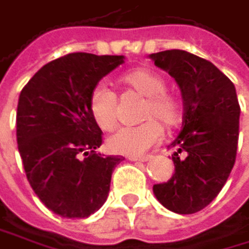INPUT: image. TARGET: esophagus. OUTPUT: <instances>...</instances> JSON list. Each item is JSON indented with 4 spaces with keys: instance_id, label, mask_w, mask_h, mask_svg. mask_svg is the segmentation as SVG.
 <instances>
[{
    "instance_id": "1",
    "label": "esophagus",
    "mask_w": 249,
    "mask_h": 249,
    "mask_svg": "<svg viewBox=\"0 0 249 249\" xmlns=\"http://www.w3.org/2000/svg\"><path fill=\"white\" fill-rule=\"evenodd\" d=\"M130 161H139V162H146V161H149L151 160V157L149 155H143V157H127Z\"/></svg>"
}]
</instances>
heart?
I'll return each instance as SVG.
<instances>
[{
  "instance_id": "obj_1",
  "label": "heart",
  "mask_w": 249,
  "mask_h": 249,
  "mask_svg": "<svg viewBox=\"0 0 249 249\" xmlns=\"http://www.w3.org/2000/svg\"><path fill=\"white\" fill-rule=\"evenodd\" d=\"M121 83L124 88L143 97L139 118L145 121L134 127L116 130L106 140V146L113 154L136 157L146 152L161 139V125L166 128L178 125L182 110L179 100L166 91L167 83L164 77L152 70L137 69L128 71L121 77ZM88 110L98 128L104 131L112 130L116 121L115 94L103 85H98L89 95Z\"/></svg>"
}]
</instances>
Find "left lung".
<instances>
[{
	"label": "left lung",
	"mask_w": 249,
	"mask_h": 249,
	"mask_svg": "<svg viewBox=\"0 0 249 249\" xmlns=\"http://www.w3.org/2000/svg\"><path fill=\"white\" fill-rule=\"evenodd\" d=\"M149 58L176 80L185 110L184 127L170 143L176 146L175 173L154 185V196L172 212L196 213L218 196L234 166L241 116L236 88L212 62L190 52L173 49Z\"/></svg>",
	"instance_id": "8db88e82"
}]
</instances>
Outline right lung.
<instances>
[{
	"label": "right lung",
	"instance_id": "obj_1",
	"mask_svg": "<svg viewBox=\"0 0 249 249\" xmlns=\"http://www.w3.org/2000/svg\"><path fill=\"white\" fill-rule=\"evenodd\" d=\"M124 55L69 53L41 69L19 95L18 148L31 188L62 218H88L107 200L119 155L104 157L101 130L88 110L97 83Z\"/></svg>",
	"mask_w": 249,
	"mask_h": 249
}]
</instances>
